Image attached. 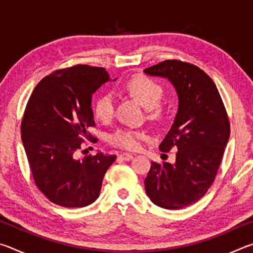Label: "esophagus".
Wrapping results in <instances>:
<instances>
[{"label": "esophagus", "instance_id": "1", "mask_svg": "<svg viewBox=\"0 0 253 253\" xmlns=\"http://www.w3.org/2000/svg\"><path fill=\"white\" fill-rule=\"evenodd\" d=\"M119 157H121L123 161H130L134 156H132L131 154H129V153H123V154H121V155H119Z\"/></svg>", "mask_w": 253, "mask_h": 253}]
</instances>
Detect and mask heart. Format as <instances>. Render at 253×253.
Wrapping results in <instances>:
<instances>
[{"instance_id":"heart-1","label":"heart","mask_w":253,"mask_h":253,"mask_svg":"<svg viewBox=\"0 0 253 253\" xmlns=\"http://www.w3.org/2000/svg\"><path fill=\"white\" fill-rule=\"evenodd\" d=\"M123 89L128 95L138 100L147 108V118L152 122H161L165 117V109L160 105L164 97L162 85L146 76L137 75L128 79ZM95 115L99 121L107 123L113 119L115 114V97L113 93L105 92L95 104ZM145 131L131 128H118L109 136V143L114 146L135 151L139 147L140 140L145 139Z\"/></svg>"}]
</instances>
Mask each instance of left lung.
<instances>
[{
	"label": "left lung",
	"instance_id": "left-lung-1",
	"mask_svg": "<svg viewBox=\"0 0 253 253\" xmlns=\"http://www.w3.org/2000/svg\"><path fill=\"white\" fill-rule=\"evenodd\" d=\"M168 78L176 89L178 110L162 152L177 149L170 163L152 162L145 190L157 207L177 210L203 198L214 182L230 137V122L213 80L192 63L165 60L144 70Z\"/></svg>",
	"mask_w": 253,
	"mask_h": 253
}]
</instances>
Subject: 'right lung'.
I'll return each instance as SVG.
<instances>
[{"instance_id":"1","label":"right lung","mask_w":253,"mask_h":253,"mask_svg":"<svg viewBox=\"0 0 253 253\" xmlns=\"http://www.w3.org/2000/svg\"><path fill=\"white\" fill-rule=\"evenodd\" d=\"M109 81L105 68L77 65L53 71L36 85L21 123V137L36 185L51 202L84 208L98 199L116 155L77 158L95 127L91 97ZM96 142V138L93 139ZM92 140V142H93Z\"/></svg>"}]
</instances>
